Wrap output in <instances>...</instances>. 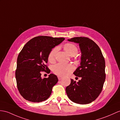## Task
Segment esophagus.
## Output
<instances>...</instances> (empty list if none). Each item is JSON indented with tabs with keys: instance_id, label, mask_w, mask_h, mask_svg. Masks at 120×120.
<instances>
[{
	"instance_id": "esophagus-1",
	"label": "esophagus",
	"mask_w": 120,
	"mask_h": 120,
	"mask_svg": "<svg viewBox=\"0 0 120 120\" xmlns=\"http://www.w3.org/2000/svg\"><path fill=\"white\" fill-rule=\"evenodd\" d=\"M58 80H61L62 79V77H61V76H58Z\"/></svg>"
}]
</instances>
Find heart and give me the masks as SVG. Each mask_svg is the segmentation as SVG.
Masks as SVG:
<instances>
[{"instance_id":"heart-1","label":"heart","mask_w":120,"mask_h":120,"mask_svg":"<svg viewBox=\"0 0 120 120\" xmlns=\"http://www.w3.org/2000/svg\"><path fill=\"white\" fill-rule=\"evenodd\" d=\"M64 49L65 51L71 56H75L78 52L77 47L74 44L68 43L64 44ZM58 51V47H55L49 52L48 60L51 62H54L55 59L56 55ZM74 66L71 64H64L59 63L52 66V71L57 75L61 76H65L73 71Z\"/></svg>"}]
</instances>
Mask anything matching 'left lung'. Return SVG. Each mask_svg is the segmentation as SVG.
Returning <instances> with one entry per match:
<instances>
[{
  "mask_svg": "<svg viewBox=\"0 0 120 120\" xmlns=\"http://www.w3.org/2000/svg\"><path fill=\"white\" fill-rule=\"evenodd\" d=\"M68 41L79 44L81 52L80 66L74 74L81 79L77 83L71 79L66 93L71 101L80 104L94 101L102 90L105 80V62L100 47L90 39L78 37Z\"/></svg>",
  "mask_w": 120,
  "mask_h": 120,
  "instance_id": "1",
  "label": "left lung"
}]
</instances>
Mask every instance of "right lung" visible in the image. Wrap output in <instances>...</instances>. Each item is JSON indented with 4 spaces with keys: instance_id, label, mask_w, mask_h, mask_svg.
<instances>
[{
    "instance_id": "1",
    "label": "right lung",
    "mask_w": 120,
    "mask_h": 120,
    "mask_svg": "<svg viewBox=\"0 0 120 120\" xmlns=\"http://www.w3.org/2000/svg\"><path fill=\"white\" fill-rule=\"evenodd\" d=\"M64 39L37 36L27 42L19 52L15 77L17 88L24 99L32 102H40L51 96L52 87L58 81V78L51 74L47 78L42 79L41 73H50L46 65L49 52Z\"/></svg>"
}]
</instances>
